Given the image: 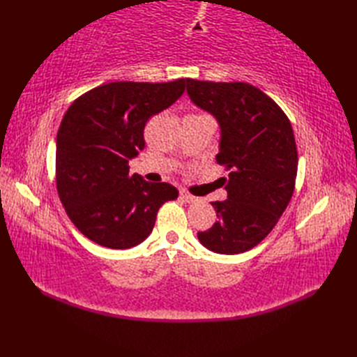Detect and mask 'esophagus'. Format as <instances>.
I'll return each mask as SVG.
<instances>
[{
    "mask_svg": "<svg viewBox=\"0 0 357 357\" xmlns=\"http://www.w3.org/2000/svg\"><path fill=\"white\" fill-rule=\"evenodd\" d=\"M181 198H183L185 202H188V204H193V202H198L199 201V198H196V196H193V195H190L188 192H185V190H181Z\"/></svg>",
    "mask_w": 357,
    "mask_h": 357,
    "instance_id": "1",
    "label": "esophagus"
}]
</instances>
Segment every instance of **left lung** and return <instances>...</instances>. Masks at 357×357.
<instances>
[{
	"label": "left lung",
	"mask_w": 357,
	"mask_h": 357,
	"mask_svg": "<svg viewBox=\"0 0 357 357\" xmlns=\"http://www.w3.org/2000/svg\"><path fill=\"white\" fill-rule=\"evenodd\" d=\"M192 102L213 116L219 128L218 164L227 199L211 202L218 221L199 231L215 253H244L267 236L294 190L298 150L290 121L262 90L247 82L187 79Z\"/></svg>",
	"instance_id": "8db88e82"
}]
</instances>
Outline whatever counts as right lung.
Segmentation results:
<instances>
[{"label": "right lung", "mask_w": 357, "mask_h": 357, "mask_svg": "<svg viewBox=\"0 0 357 357\" xmlns=\"http://www.w3.org/2000/svg\"><path fill=\"white\" fill-rule=\"evenodd\" d=\"M185 79L116 81L79 96L56 135V188L75 227L102 247L124 250L153 230L159 207L176 187L128 174V161L146 146L150 116L183 96Z\"/></svg>", "instance_id": "1"}]
</instances>
